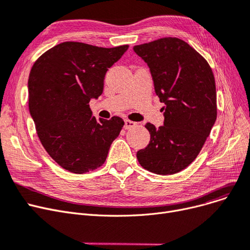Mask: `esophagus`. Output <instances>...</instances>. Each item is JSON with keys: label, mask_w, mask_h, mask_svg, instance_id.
<instances>
[{"label": "esophagus", "mask_w": 250, "mask_h": 250, "mask_svg": "<svg viewBox=\"0 0 250 250\" xmlns=\"http://www.w3.org/2000/svg\"><path fill=\"white\" fill-rule=\"evenodd\" d=\"M136 125H137V124L132 122V121H128V119H125V129H131Z\"/></svg>", "instance_id": "1"}]
</instances>
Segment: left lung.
I'll return each mask as SVG.
<instances>
[{"label":"left lung","mask_w":250,"mask_h":250,"mask_svg":"<svg viewBox=\"0 0 250 250\" xmlns=\"http://www.w3.org/2000/svg\"><path fill=\"white\" fill-rule=\"evenodd\" d=\"M149 66L165 115L164 125L147 123L150 142L137 152L141 167L157 175H173L197 157L216 119L212 70L186 42L162 38L134 47Z\"/></svg>","instance_id":"left-lung-1"}]
</instances>
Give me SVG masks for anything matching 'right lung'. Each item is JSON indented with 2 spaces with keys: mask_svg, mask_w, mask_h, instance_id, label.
Returning a JSON list of instances; mask_svg holds the SVG:
<instances>
[{
  "mask_svg": "<svg viewBox=\"0 0 250 250\" xmlns=\"http://www.w3.org/2000/svg\"><path fill=\"white\" fill-rule=\"evenodd\" d=\"M128 46L96 47L64 42L34 63L28 107L42 145L64 169L84 173L101 167L125 125L92 116L90 100L103 92L105 74Z\"/></svg>",
  "mask_w": 250,
  "mask_h": 250,
  "instance_id": "add662e5",
  "label": "right lung"
}]
</instances>
